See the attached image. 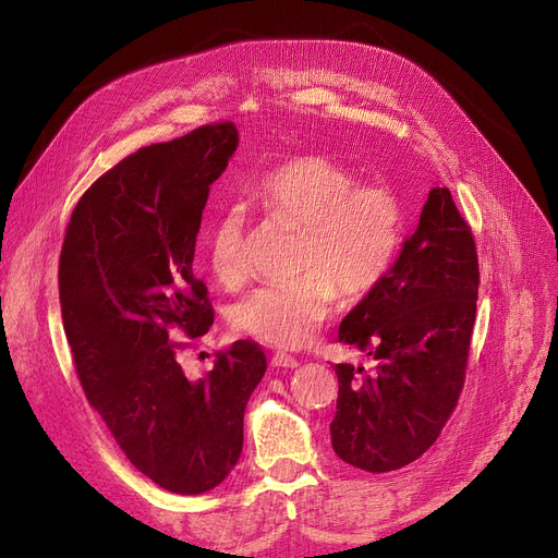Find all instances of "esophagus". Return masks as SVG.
I'll return each mask as SVG.
<instances>
[{
  "label": "esophagus",
  "instance_id": "1",
  "mask_svg": "<svg viewBox=\"0 0 558 558\" xmlns=\"http://www.w3.org/2000/svg\"><path fill=\"white\" fill-rule=\"evenodd\" d=\"M271 365L274 367H284V369H294V367H299V361L294 359V356H287V354H274L271 356Z\"/></svg>",
  "mask_w": 558,
  "mask_h": 558
}]
</instances>
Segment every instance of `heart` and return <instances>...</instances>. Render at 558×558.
<instances>
[{
  "label": "heart",
  "instance_id": "b5f03b06",
  "mask_svg": "<svg viewBox=\"0 0 558 558\" xmlns=\"http://www.w3.org/2000/svg\"><path fill=\"white\" fill-rule=\"evenodd\" d=\"M247 195L274 220L301 230L296 271L287 282H268L234 311L243 336L278 349H296L333 315L338 286L347 299L373 292L396 259L402 211L393 191L356 185L347 165L307 154L257 179ZM243 214L225 209L209 236V268L222 284L243 280Z\"/></svg>",
  "mask_w": 558,
  "mask_h": 558
}]
</instances>
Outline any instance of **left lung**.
I'll return each instance as SVG.
<instances>
[{
    "label": "left lung",
    "mask_w": 558,
    "mask_h": 558,
    "mask_svg": "<svg viewBox=\"0 0 558 558\" xmlns=\"http://www.w3.org/2000/svg\"><path fill=\"white\" fill-rule=\"evenodd\" d=\"M478 301V257L448 189H432L414 234L381 282L342 319L338 338L375 359L338 363L336 456L384 473L437 441L464 384Z\"/></svg>",
    "instance_id": "obj_1"
}]
</instances>
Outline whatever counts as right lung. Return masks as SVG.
Segmentation results:
<instances>
[{
    "mask_svg": "<svg viewBox=\"0 0 558 558\" xmlns=\"http://www.w3.org/2000/svg\"><path fill=\"white\" fill-rule=\"evenodd\" d=\"M239 147L225 121L144 147L102 174L71 216L59 259L66 340L89 404L131 464L162 489L218 487L243 448V411L266 356L236 340L211 373L183 375L170 328L214 324L193 271L209 185Z\"/></svg>",
    "mask_w": 558,
    "mask_h": 558,
    "instance_id": "add662e5",
    "label": "right lung"
}]
</instances>
